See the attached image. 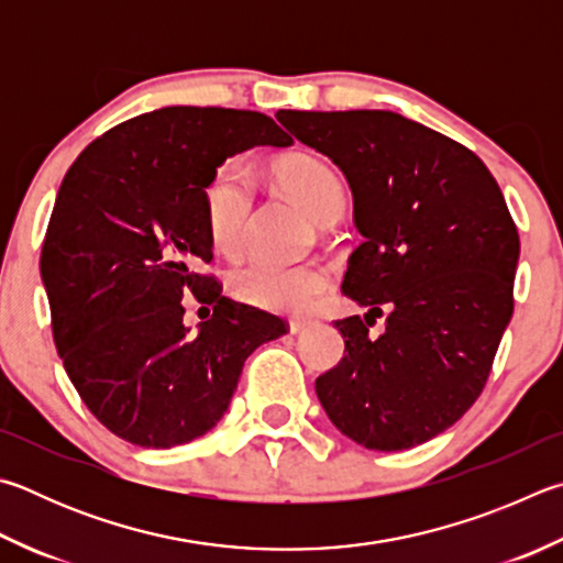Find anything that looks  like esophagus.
Segmentation results:
<instances>
[{"label": "esophagus", "mask_w": 563, "mask_h": 563, "mask_svg": "<svg viewBox=\"0 0 563 563\" xmlns=\"http://www.w3.org/2000/svg\"><path fill=\"white\" fill-rule=\"evenodd\" d=\"M310 320H290V334H302L305 330H310Z\"/></svg>", "instance_id": "34e87169"}]
</instances>
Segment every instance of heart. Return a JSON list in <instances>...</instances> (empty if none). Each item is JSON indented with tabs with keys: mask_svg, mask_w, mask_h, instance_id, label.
Segmentation results:
<instances>
[{
	"mask_svg": "<svg viewBox=\"0 0 563 563\" xmlns=\"http://www.w3.org/2000/svg\"><path fill=\"white\" fill-rule=\"evenodd\" d=\"M273 179L298 201L310 219L330 223L340 217L344 189L334 169L314 155H288L273 165ZM253 211V179L236 159H227L211 172L203 187V219L213 249L239 255L246 246ZM332 271L320 261L275 263L251 261L231 273L233 298L268 312H308L330 290Z\"/></svg>",
	"mask_w": 563,
	"mask_h": 563,
	"instance_id": "obj_1",
	"label": "heart"
}]
</instances>
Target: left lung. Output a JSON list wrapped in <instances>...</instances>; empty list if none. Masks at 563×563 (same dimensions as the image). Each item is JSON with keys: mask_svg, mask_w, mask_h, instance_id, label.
<instances>
[{"mask_svg": "<svg viewBox=\"0 0 563 563\" xmlns=\"http://www.w3.org/2000/svg\"><path fill=\"white\" fill-rule=\"evenodd\" d=\"M275 118L344 172L362 233L342 292L369 312L334 322L344 356L317 398L369 451L431 441L483 394L512 320L519 233L503 191L473 150L391 110Z\"/></svg>", "mask_w": 563, "mask_h": 563, "instance_id": "8db88e82", "label": "left lung"}]
</instances>
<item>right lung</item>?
<instances>
[{
	"label": "right lung",
	"instance_id": "obj_1",
	"mask_svg": "<svg viewBox=\"0 0 563 563\" xmlns=\"http://www.w3.org/2000/svg\"><path fill=\"white\" fill-rule=\"evenodd\" d=\"M255 145L292 140L263 112L172 106L90 142L60 184L41 246L54 344L88 411L122 441L175 448L211 431L243 362L288 332L203 271V187ZM189 294L212 305L194 333L180 322Z\"/></svg>",
	"mask_w": 563,
	"mask_h": 563
}]
</instances>
